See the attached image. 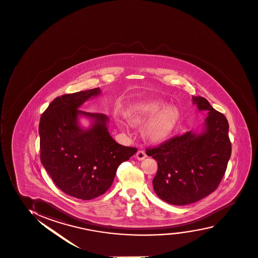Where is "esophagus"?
Masks as SVG:
<instances>
[{
	"label": "esophagus",
	"mask_w": 258,
	"mask_h": 258,
	"mask_svg": "<svg viewBox=\"0 0 258 258\" xmlns=\"http://www.w3.org/2000/svg\"><path fill=\"white\" fill-rule=\"evenodd\" d=\"M136 158L138 160L142 161V160H144L146 158V152H144V151H138V152L136 153Z\"/></svg>",
	"instance_id": "1"
}]
</instances>
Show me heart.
<instances>
[{"instance_id":"b5f03b06","label":"heart","mask_w":258,"mask_h":258,"mask_svg":"<svg viewBox=\"0 0 258 258\" xmlns=\"http://www.w3.org/2000/svg\"><path fill=\"white\" fill-rule=\"evenodd\" d=\"M180 111L174 105H167L162 99L154 98L132 103L124 111V117L132 126L146 122L141 129L144 140L160 144L170 139L180 119ZM123 126V123H120Z\"/></svg>"}]
</instances>
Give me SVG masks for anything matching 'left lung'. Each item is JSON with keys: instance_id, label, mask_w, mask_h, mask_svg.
Segmentation results:
<instances>
[{"instance_id": "8db88e82", "label": "left lung", "mask_w": 258, "mask_h": 258, "mask_svg": "<svg viewBox=\"0 0 258 258\" xmlns=\"http://www.w3.org/2000/svg\"><path fill=\"white\" fill-rule=\"evenodd\" d=\"M199 112H207L200 131L190 130L146 154L158 162L152 180L159 199L173 205L197 202L217 189L231 155L229 123L208 100L192 96Z\"/></svg>"}]
</instances>
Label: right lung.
I'll list each match as a JSON object with an SVG mask.
<instances>
[{
	"instance_id": "obj_1",
	"label": "right lung",
	"mask_w": 258,
	"mask_h": 258,
	"mask_svg": "<svg viewBox=\"0 0 258 258\" xmlns=\"http://www.w3.org/2000/svg\"><path fill=\"white\" fill-rule=\"evenodd\" d=\"M100 93L98 87L57 97L39 124L43 167L63 192L82 200L106 192L118 165L137 152V148L121 146L112 139L107 116L80 110ZM81 117L90 119L89 127L81 125Z\"/></svg>"
}]
</instances>
